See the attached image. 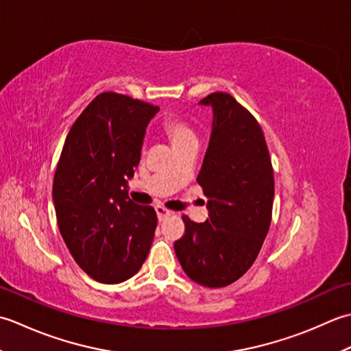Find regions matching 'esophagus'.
Wrapping results in <instances>:
<instances>
[{
  "mask_svg": "<svg viewBox=\"0 0 351 351\" xmlns=\"http://www.w3.org/2000/svg\"><path fill=\"white\" fill-rule=\"evenodd\" d=\"M156 213H157V218H159V221H163L165 218H168L169 215H173V212L165 209L163 206H156Z\"/></svg>",
  "mask_w": 351,
  "mask_h": 351,
  "instance_id": "1",
  "label": "esophagus"
}]
</instances>
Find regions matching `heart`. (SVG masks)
<instances>
[{
    "label": "heart",
    "instance_id": "heart-1",
    "mask_svg": "<svg viewBox=\"0 0 351 351\" xmlns=\"http://www.w3.org/2000/svg\"><path fill=\"white\" fill-rule=\"evenodd\" d=\"M163 132L168 134V138L173 142L176 148L182 147L184 144H189V142L197 141V134L192 128L184 123L182 118L176 115H168L162 123Z\"/></svg>",
    "mask_w": 351,
    "mask_h": 351
}]
</instances>
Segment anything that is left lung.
<instances>
[{"instance_id":"obj_1","label":"left lung","mask_w":351,"mask_h":351,"mask_svg":"<svg viewBox=\"0 0 351 351\" xmlns=\"http://www.w3.org/2000/svg\"><path fill=\"white\" fill-rule=\"evenodd\" d=\"M199 104L213 112L209 147L197 177L209 218L183 217L176 256L191 280L223 288L244 276L267 238L274 199V173L259 123L245 107L213 92Z\"/></svg>"}]
</instances>
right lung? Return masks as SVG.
I'll return each instance as SVG.
<instances>
[{
  "label": "right lung",
  "mask_w": 351,
  "mask_h": 351,
  "mask_svg": "<svg viewBox=\"0 0 351 351\" xmlns=\"http://www.w3.org/2000/svg\"><path fill=\"white\" fill-rule=\"evenodd\" d=\"M159 107L115 92L97 95L66 136L53 183L63 241L99 283L133 277L153 244L157 217L127 194L147 125Z\"/></svg>",
  "instance_id": "right-lung-1"
}]
</instances>
